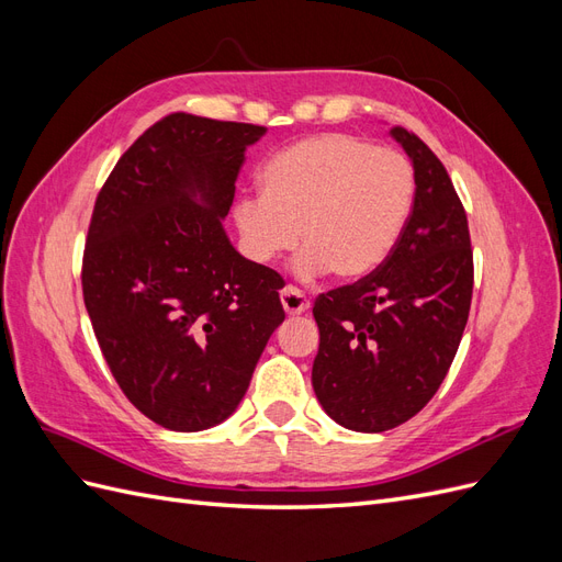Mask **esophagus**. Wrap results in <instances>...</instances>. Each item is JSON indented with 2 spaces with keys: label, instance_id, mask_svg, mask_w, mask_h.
<instances>
[{
  "label": "esophagus",
  "instance_id": "esophagus-1",
  "mask_svg": "<svg viewBox=\"0 0 562 562\" xmlns=\"http://www.w3.org/2000/svg\"><path fill=\"white\" fill-rule=\"evenodd\" d=\"M281 304H283L285 314H291V316L304 314L310 310V300L304 297V293L297 291V288H293V285H285L281 291Z\"/></svg>",
  "mask_w": 562,
  "mask_h": 562
}]
</instances>
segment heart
Wrapping results in <instances>:
<instances>
[{
	"instance_id": "heart-1",
	"label": "heart",
	"mask_w": 562,
	"mask_h": 562,
	"mask_svg": "<svg viewBox=\"0 0 562 562\" xmlns=\"http://www.w3.org/2000/svg\"><path fill=\"white\" fill-rule=\"evenodd\" d=\"M262 194L234 206V225L252 262L269 265L302 239L295 274L345 281L378 271L398 246L415 206V168L394 149L351 135H316L288 145L260 173Z\"/></svg>"
}]
</instances>
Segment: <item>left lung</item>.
<instances>
[{
    "mask_svg": "<svg viewBox=\"0 0 562 562\" xmlns=\"http://www.w3.org/2000/svg\"><path fill=\"white\" fill-rule=\"evenodd\" d=\"M389 133L415 168L413 215L378 271L314 304V394L339 427L361 434L394 429L434 398L473 291L469 223L448 171L417 135Z\"/></svg>",
    "mask_w": 562,
    "mask_h": 562,
    "instance_id": "8db88e82",
    "label": "left lung"
}]
</instances>
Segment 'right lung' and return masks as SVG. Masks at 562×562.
<instances>
[{"label": "right lung", "instance_id": "1", "mask_svg": "<svg viewBox=\"0 0 562 562\" xmlns=\"http://www.w3.org/2000/svg\"><path fill=\"white\" fill-rule=\"evenodd\" d=\"M265 126L171 114L116 161L98 194L83 304L116 384L171 431H203L239 407L285 314L281 277L223 227L246 149Z\"/></svg>", "mask_w": 562, "mask_h": 562}]
</instances>
